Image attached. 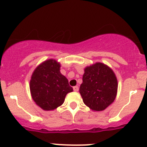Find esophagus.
<instances>
[{"label": "esophagus", "mask_w": 147, "mask_h": 147, "mask_svg": "<svg viewBox=\"0 0 147 147\" xmlns=\"http://www.w3.org/2000/svg\"><path fill=\"white\" fill-rule=\"evenodd\" d=\"M73 90L75 91V92H78V90H79L78 86H74Z\"/></svg>", "instance_id": "esophagus-1"}]
</instances>
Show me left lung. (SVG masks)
<instances>
[{
	"label": "left lung",
	"instance_id": "1",
	"mask_svg": "<svg viewBox=\"0 0 147 147\" xmlns=\"http://www.w3.org/2000/svg\"><path fill=\"white\" fill-rule=\"evenodd\" d=\"M117 78L108 65L96 62L84 69L80 94L86 106L94 111L108 108L116 99Z\"/></svg>",
	"mask_w": 147,
	"mask_h": 147
}]
</instances>
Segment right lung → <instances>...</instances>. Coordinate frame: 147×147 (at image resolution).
<instances>
[{
	"label": "right lung",
	"instance_id": "1",
	"mask_svg": "<svg viewBox=\"0 0 147 147\" xmlns=\"http://www.w3.org/2000/svg\"><path fill=\"white\" fill-rule=\"evenodd\" d=\"M61 64L47 59L34 69L30 80V92L36 105L44 111H53L64 103L65 96L73 88L60 72Z\"/></svg>",
	"mask_w": 147,
	"mask_h": 147
}]
</instances>
